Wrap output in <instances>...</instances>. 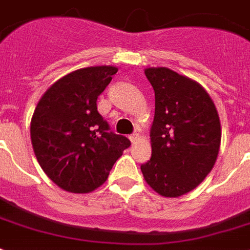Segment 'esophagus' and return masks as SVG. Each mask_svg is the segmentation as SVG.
I'll return each instance as SVG.
<instances>
[{
  "label": "esophagus",
  "instance_id": "esophagus-1",
  "mask_svg": "<svg viewBox=\"0 0 250 250\" xmlns=\"http://www.w3.org/2000/svg\"><path fill=\"white\" fill-rule=\"evenodd\" d=\"M137 139H139V135H137V133H132V135L129 136V140H131L132 144H135L136 141H137Z\"/></svg>",
  "mask_w": 250,
  "mask_h": 250
}]
</instances>
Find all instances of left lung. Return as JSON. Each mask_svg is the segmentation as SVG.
I'll return each instance as SVG.
<instances>
[{
    "label": "left lung",
    "instance_id": "obj_1",
    "mask_svg": "<svg viewBox=\"0 0 250 250\" xmlns=\"http://www.w3.org/2000/svg\"><path fill=\"white\" fill-rule=\"evenodd\" d=\"M145 76L155 92V114L151 158L141 171L158 194L177 198L212 171L221 144L220 117L195 81L168 68H147Z\"/></svg>",
    "mask_w": 250,
    "mask_h": 250
}]
</instances>
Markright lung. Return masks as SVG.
Listing matches in <instances>:
<instances>
[{
	"label": "right lung",
	"instance_id": "1",
	"mask_svg": "<svg viewBox=\"0 0 250 250\" xmlns=\"http://www.w3.org/2000/svg\"><path fill=\"white\" fill-rule=\"evenodd\" d=\"M117 72L115 66L78 69L55 82L34 110L30 139L36 158L66 191L84 194L99 188L131 145L97 111V97Z\"/></svg>",
	"mask_w": 250,
	"mask_h": 250
}]
</instances>
